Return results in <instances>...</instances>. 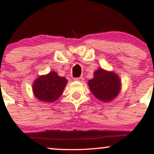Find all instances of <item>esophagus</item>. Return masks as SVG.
Returning a JSON list of instances; mask_svg holds the SVG:
<instances>
[{
  "label": "esophagus",
  "instance_id": "esophagus-1",
  "mask_svg": "<svg viewBox=\"0 0 154 154\" xmlns=\"http://www.w3.org/2000/svg\"><path fill=\"white\" fill-rule=\"evenodd\" d=\"M74 80H75V81H78V82H83V80H84V78H83L82 77H75V78H74Z\"/></svg>",
  "mask_w": 154,
  "mask_h": 154
}]
</instances>
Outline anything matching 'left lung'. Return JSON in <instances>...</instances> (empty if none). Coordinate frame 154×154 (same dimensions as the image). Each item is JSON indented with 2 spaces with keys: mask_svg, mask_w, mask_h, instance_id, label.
I'll list each match as a JSON object with an SVG mask.
<instances>
[{
  "mask_svg": "<svg viewBox=\"0 0 154 154\" xmlns=\"http://www.w3.org/2000/svg\"><path fill=\"white\" fill-rule=\"evenodd\" d=\"M90 89L95 98L103 101H111L119 94L121 82L114 72L100 69L94 72V78L88 82Z\"/></svg>",
  "mask_w": 154,
  "mask_h": 154,
  "instance_id": "left-lung-1",
  "label": "left lung"
}]
</instances>
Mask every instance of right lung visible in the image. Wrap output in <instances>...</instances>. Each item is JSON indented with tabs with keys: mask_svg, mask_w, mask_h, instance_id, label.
Here are the masks:
<instances>
[{
	"mask_svg": "<svg viewBox=\"0 0 154 154\" xmlns=\"http://www.w3.org/2000/svg\"><path fill=\"white\" fill-rule=\"evenodd\" d=\"M67 83L65 77H59L55 72L40 76L33 84V92L37 98L52 103L61 96Z\"/></svg>",
	"mask_w": 154,
	"mask_h": 154,
	"instance_id": "1",
	"label": "right lung"
}]
</instances>
